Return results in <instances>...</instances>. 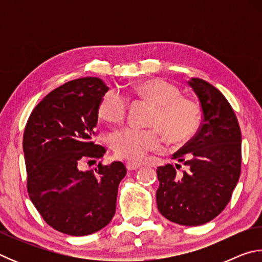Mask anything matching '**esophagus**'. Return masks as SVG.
I'll return each instance as SVG.
<instances>
[{"label":"esophagus","mask_w":262,"mask_h":262,"mask_svg":"<svg viewBox=\"0 0 262 262\" xmlns=\"http://www.w3.org/2000/svg\"><path fill=\"white\" fill-rule=\"evenodd\" d=\"M126 166L129 171H134V170H137V168H140L142 165L140 163H135V162H127L126 163Z\"/></svg>","instance_id":"esophagus-1"}]
</instances>
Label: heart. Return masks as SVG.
<instances>
[{
  "instance_id": "b5f03b06",
  "label": "heart",
  "mask_w": 262,
  "mask_h": 262,
  "mask_svg": "<svg viewBox=\"0 0 262 262\" xmlns=\"http://www.w3.org/2000/svg\"><path fill=\"white\" fill-rule=\"evenodd\" d=\"M133 94L147 101L154 110L149 118V126L141 129L126 127L115 132L111 137V145L117 156L130 161H141L149 152L162 148L161 130L171 143H183L196 133L201 120V108L196 101L181 96L173 84L163 79H149L136 84ZM127 97L118 90H110L101 97L98 115L107 123H121L128 111Z\"/></svg>"
}]
</instances>
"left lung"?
<instances>
[{
	"label": "left lung",
	"instance_id": "left-lung-1",
	"mask_svg": "<svg viewBox=\"0 0 262 262\" xmlns=\"http://www.w3.org/2000/svg\"><path fill=\"white\" fill-rule=\"evenodd\" d=\"M202 110V122L192 140L173 154L187 166L157 168V207L168 221L196 227L214 220L231 199L242 167V134L236 114L220 90L201 78H190Z\"/></svg>",
	"mask_w": 262,
	"mask_h": 262
}]
</instances>
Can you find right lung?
I'll list each match as a JSON object with an SVG mask.
<instances>
[{
	"mask_svg": "<svg viewBox=\"0 0 262 262\" xmlns=\"http://www.w3.org/2000/svg\"><path fill=\"white\" fill-rule=\"evenodd\" d=\"M107 91L98 77L64 83L35 106L24 130L29 196L50 227L69 236H86L110 223L127 173L121 162L79 170L82 162H96L106 152L94 137Z\"/></svg>",
	"mask_w": 262,
	"mask_h": 262,
	"instance_id": "add662e5",
	"label": "right lung"
}]
</instances>
